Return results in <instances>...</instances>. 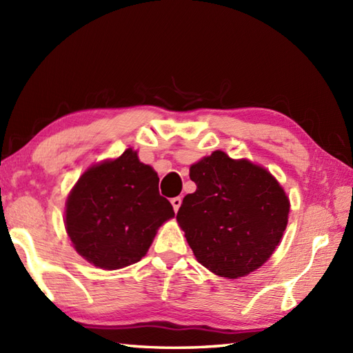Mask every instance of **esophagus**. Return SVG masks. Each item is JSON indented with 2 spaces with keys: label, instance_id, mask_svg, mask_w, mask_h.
Instances as JSON below:
<instances>
[{
  "label": "esophagus",
  "instance_id": "obj_1",
  "mask_svg": "<svg viewBox=\"0 0 353 353\" xmlns=\"http://www.w3.org/2000/svg\"><path fill=\"white\" fill-rule=\"evenodd\" d=\"M171 205H172V208H174V212H177L179 208H181V205H182V197L171 199Z\"/></svg>",
  "mask_w": 353,
  "mask_h": 353
}]
</instances>
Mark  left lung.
Here are the masks:
<instances>
[{
    "mask_svg": "<svg viewBox=\"0 0 353 353\" xmlns=\"http://www.w3.org/2000/svg\"><path fill=\"white\" fill-rule=\"evenodd\" d=\"M196 192L185 196L177 223L201 265L236 279L259 268L281 243L290 200L265 168L221 150L190 168Z\"/></svg>",
    "mask_w": 353,
    "mask_h": 353,
    "instance_id": "8db88e82",
    "label": "left lung"
}]
</instances>
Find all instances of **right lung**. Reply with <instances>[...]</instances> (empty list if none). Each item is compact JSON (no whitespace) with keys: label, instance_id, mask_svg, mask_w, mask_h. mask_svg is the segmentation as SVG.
<instances>
[{"label":"right lung","instance_id":"add662e5","mask_svg":"<svg viewBox=\"0 0 353 353\" xmlns=\"http://www.w3.org/2000/svg\"><path fill=\"white\" fill-rule=\"evenodd\" d=\"M157 185V172L132 148L88 168L65 209L66 234L80 256L103 270L123 268L145 256L157 229L174 216Z\"/></svg>","mask_w":353,"mask_h":353}]
</instances>
